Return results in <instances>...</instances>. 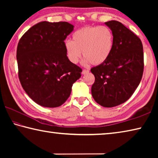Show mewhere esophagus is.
Segmentation results:
<instances>
[{"mask_svg": "<svg viewBox=\"0 0 158 158\" xmlns=\"http://www.w3.org/2000/svg\"><path fill=\"white\" fill-rule=\"evenodd\" d=\"M89 70H88V69H83V70H82V74H86V73H89Z\"/></svg>", "mask_w": 158, "mask_h": 158, "instance_id": "esophagus-1", "label": "esophagus"}]
</instances>
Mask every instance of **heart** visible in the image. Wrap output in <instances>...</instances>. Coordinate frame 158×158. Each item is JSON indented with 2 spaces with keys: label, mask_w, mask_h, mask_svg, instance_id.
<instances>
[{
  "label": "heart",
  "mask_w": 158,
  "mask_h": 158,
  "mask_svg": "<svg viewBox=\"0 0 158 158\" xmlns=\"http://www.w3.org/2000/svg\"><path fill=\"white\" fill-rule=\"evenodd\" d=\"M73 40L64 42L67 56L73 63H77L81 56L85 63L100 65L111 56L114 48V35L106 26H85L73 33Z\"/></svg>",
  "instance_id": "1"
}]
</instances>
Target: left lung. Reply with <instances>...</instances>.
I'll return each instance as SVG.
<instances>
[{"label":"left lung","instance_id":"left-lung-1","mask_svg":"<svg viewBox=\"0 0 158 158\" xmlns=\"http://www.w3.org/2000/svg\"><path fill=\"white\" fill-rule=\"evenodd\" d=\"M105 24L114 35V48L109 59L90 71L95 76L93 98L104 107L124 103L138 87L143 73V45L137 35L117 21Z\"/></svg>","mask_w":158,"mask_h":158}]
</instances>
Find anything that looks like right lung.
<instances>
[{"instance_id": "add662e5", "label": "right lung", "mask_w": 158, "mask_h": 158, "mask_svg": "<svg viewBox=\"0 0 158 158\" xmlns=\"http://www.w3.org/2000/svg\"><path fill=\"white\" fill-rule=\"evenodd\" d=\"M74 26L66 21H42L32 26L17 45L19 79L35 102L57 107L69 97L82 69L67 56L64 40Z\"/></svg>"}]
</instances>
